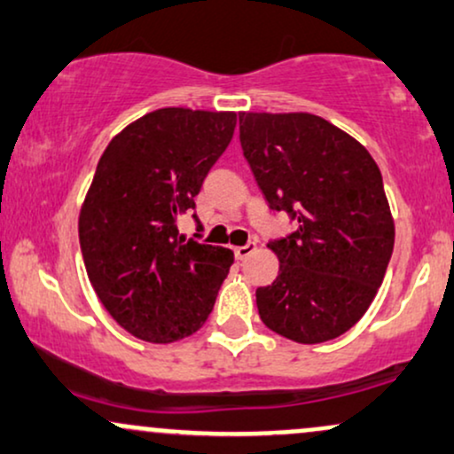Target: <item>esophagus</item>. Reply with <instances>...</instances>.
I'll return each instance as SVG.
<instances>
[{"mask_svg": "<svg viewBox=\"0 0 454 454\" xmlns=\"http://www.w3.org/2000/svg\"><path fill=\"white\" fill-rule=\"evenodd\" d=\"M254 252H256V243H245V245H239V247H234V256L239 260L249 258Z\"/></svg>", "mask_w": 454, "mask_h": 454, "instance_id": "obj_1", "label": "esophagus"}]
</instances>
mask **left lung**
<instances>
[{"instance_id": "8db88e82", "label": "left lung", "mask_w": 454, "mask_h": 454, "mask_svg": "<svg viewBox=\"0 0 454 454\" xmlns=\"http://www.w3.org/2000/svg\"><path fill=\"white\" fill-rule=\"evenodd\" d=\"M239 132L269 207L296 222L269 243L279 275L256 290L260 320L299 343L335 340L369 309L393 254L378 164L317 114L241 113Z\"/></svg>"}]
</instances>
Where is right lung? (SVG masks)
<instances>
[{
  "label": "right lung",
  "mask_w": 454,
  "mask_h": 454,
  "mask_svg": "<svg viewBox=\"0 0 454 454\" xmlns=\"http://www.w3.org/2000/svg\"><path fill=\"white\" fill-rule=\"evenodd\" d=\"M234 126L237 113L160 108L121 129L98 161L78 217L82 260L98 299L138 340H184L215 305L234 254L200 234L185 239L176 220L196 207Z\"/></svg>",
  "instance_id": "1"
}]
</instances>
